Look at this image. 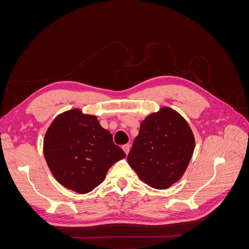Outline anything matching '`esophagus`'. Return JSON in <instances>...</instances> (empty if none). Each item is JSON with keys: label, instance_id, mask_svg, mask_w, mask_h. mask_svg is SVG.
<instances>
[{"label": "esophagus", "instance_id": "obj_1", "mask_svg": "<svg viewBox=\"0 0 249 249\" xmlns=\"http://www.w3.org/2000/svg\"><path fill=\"white\" fill-rule=\"evenodd\" d=\"M130 147H131L130 144H124V145L123 146V149L124 150V153H125L126 155L129 154V152H130Z\"/></svg>", "mask_w": 249, "mask_h": 249}]
</instances>
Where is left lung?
Here are the masks:
<instances>
[{
	"label": "left lung",
	"instance_id": "1",
	"mask_svg": "<svg viewBox=\"0 0 249 249\" xmlns=\"http://www.w3.org/2000/svg\"><path fill=\"white\" fill-rule=\"evenodd\" d=\"M195 146L189 124L164 107L148 115L127 155V163L145 184L166 189L182 178Z\"/></svg>",
	"mask_w": 249,
	"mask_h": 249
}]
</instances>
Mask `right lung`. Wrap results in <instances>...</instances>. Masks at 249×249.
Here are the masks:
<instances>
[{"label":"right lung","mask_w":249,"mask_h":249,"mask_svg":"<svg viewBox=\"0 0 249 249\" xmlns=\"http://www.w3.org/2000/svg\"><path fill=\"white\" fill-rule=\"evenodd\" d=\"M43 155L58 182L80 194L92 191L112 165L125 157L97 118L79 109L62 113L51 124Z\"/></svg>","instance_id":"right-lung-1"}]
</instances>
